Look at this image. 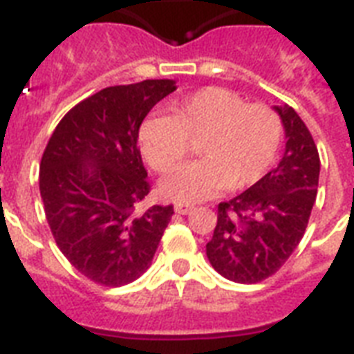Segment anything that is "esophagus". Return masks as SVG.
<instances>
[{"label":"esophagus","mask_w":354,"mask_h":354,"mask_svg":"<svg viewBox=\"0 0 354 354\" xmlns=\"http://www.w3.org/2000/svg\"><path fill=\"white\" fill-rule=\"evenodd\" d=\"M194 205L193 204H176L174 205V211L180 213V215H189V213H193Z\"/></svg>","instance_id":"1"}]
</instances>
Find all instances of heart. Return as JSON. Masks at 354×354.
Segmentation results:
<instances>
[{
	"mask_svg": "<svg viewBox=\"0 0 354 354\" xmlns=\"http://www.w3.org/2000/svg\"><path fill=\"white\" fill-rule=\"evenodd\" d=\"M283 127L264 104H248L235 91L204 88L171 108L169 118H149L139 128V149L154 171L167 174L200 141L194 161L174 171L161 191L191 204L224 189H246L259 182L274 163Z\"/></svg>",
	"mask_w": 354,
	"mask_h": 354,
	"instance_id": "heart-1",
	"label": "heart"
}]
</instances>
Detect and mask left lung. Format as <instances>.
<instances>
[{
	"mask_svg": "<svg viewBox=\"0 0 354 354\" xmlns=\"http://www.w3.org/2000/svg\"><path fill=\"white\" fill-rule=\"evenodd\" d=\"M285 127L279 165L230 202L218 204L205 253L235 283H259L286 263L307 230L319 178V154L307 124L290 106H274Z\"/></svg>",
	"mask_w": 354,
	"mask_h": 354,
	"instance_id": "obj_1",
	"label": "left lung"
}]
</instances>
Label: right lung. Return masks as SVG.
Instances as JSON below:
<instances>
[{"mask_svg":"<svg viewBox=\"0 0 354 354\" xmlns=\"http://www.w3.org/2000/svg\"><path fill=\"white\" fill-rule=\"evenodd\" d=\"M176 90L169 79L110 86L58 122L40 161V194L57 246L93 283L122 286L147 272L172 205L139 209L150 193L139 127Z\"/></svg>","mask_w":354,"mask_h":354,"instance_id":"1","label":"right lung"}]
</instances>
